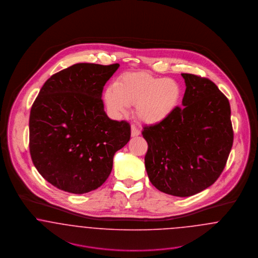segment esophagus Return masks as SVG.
I'll list each match as a JSON object with an SVG mask.
<instances>
[{
    "label": "esophagus",
    "instance_id": "esophagus-1",
    "mask_svg": "<svg viewBox=\"0 0 258 258\" xmlns=\"http://www.w3.org/2000/svg\"><path fill=\"white\" fill-rule=\"evenodd\" d=\"M140 135V130L136 127L134 124L131 125V136L132 137H137V136Z\"/></svg>",
    "mask_w": 258,
    "mask_h": 258
}]
</instances>
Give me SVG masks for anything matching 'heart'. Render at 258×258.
<instances>
[{"label": "heart", "instance_id": "1", "mask_svg": "<svg viewBox=\"0 0 258 258\" xmlns=\"http://www.w3.org/2000/svg\"><path fill=\"white\" fill-rule=\"evenodd\" d=\"M181 96L178 82L149 73H126L106 89L104 100L109 111L119 115L127 106H135L136 116L144 123L155 125L166 120L176 109Z\"/></svg>", "mask_w": 258, "mask_h": 258}]
</instances>
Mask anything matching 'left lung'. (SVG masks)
Instances as JSON below:
<instances>
[{
  "label": "left lung",
  "mask_w": 258,
  "mask_h": 258,
  "mask_svg": "<svg viewBox=\"0 0 258 258\" xmlns=\"http://www.w3.org/2000/svg\"><path fill=\"white\" fill-rule=\"evenodd\" d=\"M182 107L163 122L145 126V165L160 191L188 197L211 186L222 173L233 145L230 104L209 79L181 74Z\"/></svg>",
  "instance_id": "1"
}]
</instances>
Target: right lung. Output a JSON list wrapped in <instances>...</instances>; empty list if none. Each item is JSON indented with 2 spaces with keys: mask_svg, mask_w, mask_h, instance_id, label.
<instances>
[{
  "mask_svg": "<svg viewBox=\"0 0 258 258\" xmlns=\"http://www.w3.org/2000/svg\"><path fill=\"white\" fill-rule=\"evenodd\" d=\"M119 67L79 63L51 76L36 98L29 119V148L38 172L74 194L100 187L114 153L131 136L130 124L111 120L102 93Z\"/></svg>",
  "mask_w": 258,
  "mask_h": 258,
  "instance_id": "add662e5",
  "label": "right lung"
}]
</instances>
